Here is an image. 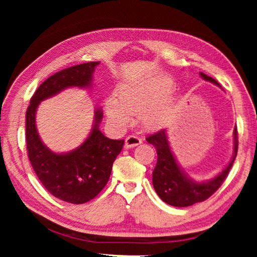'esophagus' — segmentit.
Wrapping results in <instances>:
<instances>
[{
    "label": "esophagus",
    "mask_w": 257,
    "mask_h": 257,
    "mask_svg": "<svg viewBox=\"0 0 257 257\" xmlns=\"http://www.w3.org/2000/svg\"><path fill=\"white\" fill-rule=\"evenodd\" d=\"M142 144V139L137 136H128L125 138L124 146L125 149H133V147Z\"/></svg>",
    "instance_id": "1"
}]
</instances>
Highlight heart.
<instances>
[{
	"label": "heart",
	"mask_w": 257,
	"mask_h": 257,
	"mask_svg": "<svg viewBox=\"0 0 257 257\" xmlns=\"http://www.w3.org/2000/svg\"><path fill=\"white\" fill-rule=\"evenodd\" d=\"M171 89V81H136L120 86L116 101L107 99V116L113 122L125 125L132 121L130 114H141L146 128L156 129L167 123L170 106L165 96Z\"/></svg>",
	"instance_id": "heart-1"
}]
</instances>
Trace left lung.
Returning a JSON list of instances; mask_svg holds the SVG:
<instances>
[{"label":"left lung","mask_w":257,"mask_h":257,"mask_svg":"<svg viewBox=\"0 0 257 257\" xmlns=\"http://www.w3.org/2000/svg\"><path fill=\"white\" fill-rule=\"evenodd\" d=\"M204 80L220 86L219 82L205 73H199ZM153 145L158 153V162L153 170V186L159 197L169 205L177 207L190 206L207 199L222 185L231 169L238 151V133L233 130V155L229 164L219 175L211 180L198 182L191 179L178 163L169 144L168 133L165 129L160 130L146 138Z\"/></svg>","instance_id":"obj_1"}]
</instances>
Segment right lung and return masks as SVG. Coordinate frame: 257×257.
Returning a JSON list of instances; mask_svg holds the SVG:
<instances>
[{"label": "right lung", "mask_w": 257, "mask_h": 257, "mask_svg": "<svg viewBox=\"0 0 257 257\" xmlns=\"http://www.w3.org/2000/svg\"><path fill=\"white\" fill-rule=\"evenodd\" d=\"M99 62H87L54 73L43 82L30 98L26 112V143L32 167L43 186L61 201L84 204L96 197L110 178L112 165L124 141L104 136L98 129L103 118L101 107L95 110L89 136L68 153L52 152L42 142L36 128V111L42 101L70 87L88 88Z\"/></svg>", "instance_id": "obj_1"}]
</instances>
